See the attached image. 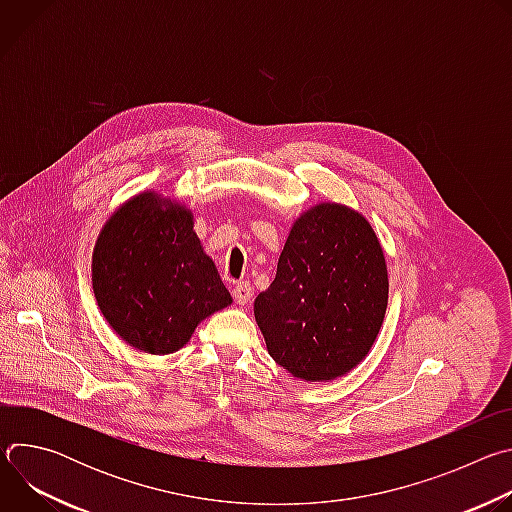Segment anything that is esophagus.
Here are the masks:
<instances>
[{"label": "esophagus", "mask_w": 512, "mask_h": 512, "mask_svg": "<svg viewBox=\"0 0 512 512\" xmlns=\"http://www.w3.org/2000/svg\"><path fill=\"white\" fill-rule=\"evenodd\" d=\"M233 298L239 306H247L253 298V287L249 281H237L233 287Z\"/></svg>", "instance_id": "34e87169"}]
</instances>
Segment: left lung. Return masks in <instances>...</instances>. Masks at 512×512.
<instances>
[{"instance_id":"obj_1","label":"left lung","mask_w":512,"mask_h":512,"mask_svg":"<svg viewBox=\"0 0 512 512\" xmlns=\"http://www.w3.org/2000/svg\"><path fill=\"white\" fill-rule=\"evenodd\" d=\"M389 302L385 253L358 210L320 202L291 225L255 320L267 352L291 377L328 383L373 348Z\"/></svg>"}]
</instances>
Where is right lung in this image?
Instances as JSON below:
<instances>
[{"label": "right lung", "mask_w": 512, "mask_h": 512, "mask_svg": "<svg viewBox=\"0 0 512 512\" xmlns=\"http://www.w3.org/2000/svg\"><path fill=\"white\" fill-rule=\"evenodd\" d=\"M91 271L103 318L139 352L180 350L204 318L233 304L194 233L192 210L154 190L107 218Z\"/></svg>", "instance_id": "1"}]
</instances>
